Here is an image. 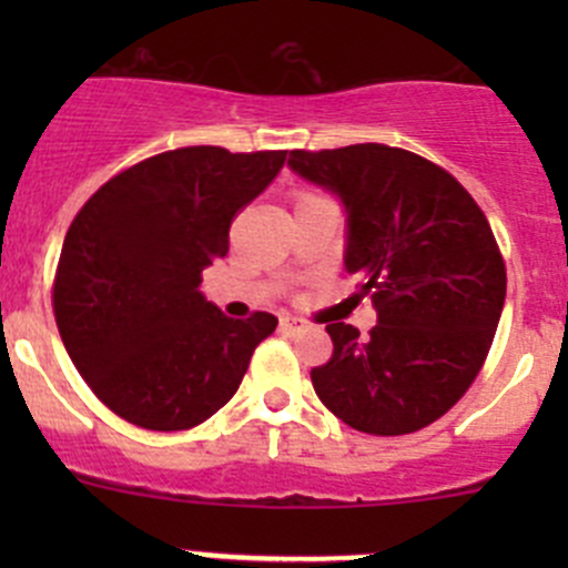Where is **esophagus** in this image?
<instances>
[{
    "mask_svg": "<svg viewBox=\"0 0 568 568\" xmlns=\"http://www.w3.org/2000/svg\"><path fill=\"white\" fill-rule=\"evenodd\" d=\"M280 326H283L285 332H302L307 324L302 318H296V316H283V318H280Z\"/></svg>",
    "mask_w": 568,
    "mask_h": 568,
    "instance_id": "esophagus-1",
    "label": "esophagus"
}]
</instances>
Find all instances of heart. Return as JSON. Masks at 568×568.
Listing matches in <instances>:
<instances>
[{
	"mask_svg": "<svg viewBox=\"0 0 568 568\" xmlns=\"http://www.w3.org/2000/svg\"><path fill=\"white\" fill-rule=\"evenodd\" d=\"M311 197H318V194H313V192H302L300 197H296V203H300V200H311Z\"/></svg>",
	"mask_w": 568,
	"mask_h": 568,
	"instance_id": "obj_1",
	"label": "heart"
}]
</instances>
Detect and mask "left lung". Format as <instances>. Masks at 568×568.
Masks as SVG:
<instances>
[{
    "instance_id": "8db88e82",
    "label": "left lung",
    "mask_w": 568,
    "mask_h": 568,
    "mask_svg": "<svg viewBox=\"0 0 568 568\" xmlns=\"http://www.w3.org/2000/svg\"><path fill=\"white\" fill-rule=\"evenodd\" d=\"M288 164L346 203V268L379 316L368 337L326 321L332 357L311 371L321 404L376 437L432 426L484 368L506 302L489 220L448 170L404 148L291 151Z\"/></svg>"
}]
</instances>
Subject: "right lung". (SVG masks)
<instances>
[{"label":"right lung","mask_w":568,"mask_h":568,"mask_svg":"<svg viewBox=\"0 0 568 568\" xmlns=\"http://www.w3.org/2000/svg\"><path fill=\"white\" fill-rule=\"evenodd\" d=\"M285 153H156L109 178L73 216L51 305L73 365L114 415L148 432H186L239 390L277 318H227L200 283Z\"/></svg>","instance_id":"1"}]
</instances>
